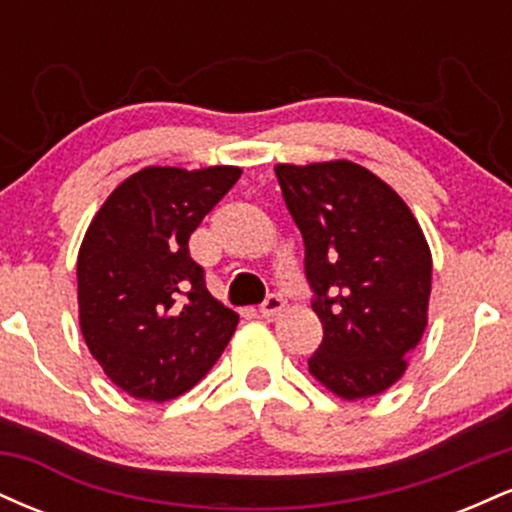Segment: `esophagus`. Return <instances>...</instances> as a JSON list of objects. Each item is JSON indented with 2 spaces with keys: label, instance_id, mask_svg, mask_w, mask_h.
<instances>
[{
  "label": "esophagus",
  "instance_id": "34e87169",
  "mask_svg": "<svg viewBox=\"0 0 512 512\" xmlns=\"http://www.w3.org/2000/svg\"><path fill=\"white\" fill-rule=\"evenodd\" d=\"M281 310H284V298L279 296V293H269L267 298H264V303L260 305V313H262V317H276L281 313Z\"/></svg>",
  "mask_w": 512,
  "mask_h": 512
}]
</instances>
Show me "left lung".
Masks as SVG:
<instances>
[{"instance_id": "1", "label": "left lung", "mask_w": 512, "mask_h": 512, "mask_svg": "<svg viewBox=\"0 0 512 512\" xmlns=\"http://www.w3.org/2000/svg\"><path fill=\"white\" fill-rule=\"evenodd\" d=\"M322 322L310 373L334 395L385 392L426 330L431 250L402 197L351 161L274 168Z\"/></svg>"}]
</instances>
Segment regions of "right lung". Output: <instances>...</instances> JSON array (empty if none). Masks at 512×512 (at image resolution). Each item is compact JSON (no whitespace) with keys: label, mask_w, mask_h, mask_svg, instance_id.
Here are the masks:
<instances>
[{"label":"right lung","mask_w":512,"mask_h":512,"mask_svg":"<svg viewBox=\"0 0 512 512\" xmlns=\"http://www.w3.org/2000/svg\"><path fill=\"white\" fill-rule=\"evenodd\" d=\"M238 178L236 166L144 168L88 226L76 262L81 334L127 395H182L231 342L238 315L207 291L190 236Z\"/></svg>","instance_id":"obj_1"}]
</instances>
